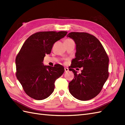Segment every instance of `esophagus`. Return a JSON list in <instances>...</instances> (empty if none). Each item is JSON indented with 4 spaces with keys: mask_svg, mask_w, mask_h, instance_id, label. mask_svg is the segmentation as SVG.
Returning <instances> with one entry per match:
<instances>
[{
    "mask_svg": "<svg viewBox=\"0 0 125 125\" xmlns=\"http://www.w3.org/2000/svg\"><path fill=\"white\" fill-rule=\"evenodd\" d=\"M64 71L65 73H67L69 71V69L68 68H64Z\"/></svg>",
    "mask_w": 125,
    "mask_h": 125,
    "instance_id": "obj_1",
    "label": "esophagus"
}]
</instances>
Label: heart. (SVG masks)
<instances>
[{
    "label": "heart",
    "instance_id": "1",
    "mask_svg": "<svg viewBox=\"0 0 125 125\" xmlns=\"http://www.w3.org/2000/svg\"><path fill=\"white\" fill-rule=\"evenodd\" d=\"M68 40H70V39H68Z\"/></svg>",
    "mask_w": 125,
    "mask_h": 125
}]
</instances>
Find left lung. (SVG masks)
I'll list each match as a JSON object with an SVG mask.
<instances>
[{
  "instance_id": "1",
  "label": "left lung",
  "mask_w": 125,
  "mask_h": 125,
  "mask_svg": "<svg viewBox=\"0 0 125 125\" xmlns=\"http://www.w3.org/2000/svg\"><path fill=\"white\" fill-rule=\"evenodd\" d=\"M67 36L76 44L75 58L71 62L69 70L74 78L69 83L71 94L78 100L91 99L99 94L108 77L109 58L100 42L87 33L71 32ZM83 67L78 75L74 69Z\"/></svg>"
}]
</instances>
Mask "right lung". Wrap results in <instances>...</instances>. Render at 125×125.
<instances>
[{
    "instance_id": "right-lung-1",
    "label": "right lung",
    "mask_w": 125,
    "mask_h": 125,
    "mask_svg": "<svg viewBox=\"0 0 125 125\" xmlns=\"http://www.w3.org/2000/svg\"><path fill=\"white\" fill-rule=\"evenodd\" d=\"M67 31H40L26 40L15 59L16 76L28 96L36 100L48 97L55 89V82L64 72L60 64L54 67L43 63L50 54L53 44L67 35Z\"/></svg>"
}]
</instances>
